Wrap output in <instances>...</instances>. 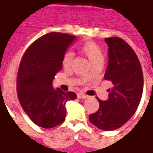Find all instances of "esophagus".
<instances>
[{
  "instance_id": "34e87169",
  "label": "esophagus",
  "mask_w": 153,
  "mask_h": 153,
  "mask_svg": "<svg viewBox=\"0 0 153 153\" xmlns=\"http://www.w3.org/2000/svg\"><path fill=\"white\" fill-rule=\"evenodd\" d=\"M77 97L79 99H86V98H88V95H86L82 93H79V94H77Z\"/></svg>"
}]
</instances>
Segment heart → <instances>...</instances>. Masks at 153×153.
Masks as SVG:
<instances>
[{
  "label": "heart",
  "instance_id": "b5f03b06",
  "mask_svg": "<svg viewBox=\"0 0 153 153\" xmlns=\"http://www.w3.org/2000/svg\"><path fill=\"white\" fill-rule=\"evenodd\" d=\"M80 53L88 58L92 65L103 64L105 59V54L100 46L94 42H86L80 47ZM73 56L71 53H66L63 56L62 65L65 69H69L71 65Z\"/></svg>",
  "mask_w": 153,
  "mask_h": 153
}]
</instances>
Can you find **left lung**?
Instances as JSON below:
<instances>
[{
  "instance_id": "8db88e82",
  "label": "left lung",
  "mask_w": 153,
  "mask_h": 153,
  "mask_svg": "<svg viewBox=\"0 0 153 153\" xmlns=\"http://www.w3.org/2000/svg\"><path fill=\"white\" fill-rule=\"evenodd\" d=\"M109 47V62L105 80L112 83L108 100L97 98L100 107L89 121L99 128L117 129L131 118L138 108L143 92V72L135 52L119 37L105 39Z\"/></svg>"
}]
</instances>
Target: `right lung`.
<instances>
[{
	"label": "right lung",
	"instance_id": "right-lung-1",
	"mask_svg": "<svg viewBox=\"0 0 153 153\" xmlns=\"http://www.w3.org/2000/svg\"><path fill=\"white\" fill-rule=\"evenodd\" d=\"M76 39L65 33L51 32L39 37L21 59L17 76V94L21 106L36 125L50 128L64 122L65 103L75 100L73 92L53 89L52 82L62 70V59Z\"/></svg>",
	"mask_w": 153,
	"mask_h": 153
}]
</instances>
